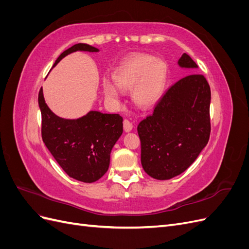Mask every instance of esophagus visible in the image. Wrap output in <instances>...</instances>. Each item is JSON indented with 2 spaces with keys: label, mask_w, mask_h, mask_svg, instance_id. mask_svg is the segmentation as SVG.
<instances>
[{
  "label": "esophagus",
  "mask_w": 249,
  "mask_h": 249,
  "mask_svg": "<svg viewBox=\"0 0 249 249\" xmlns=\"http://www.w3.org/2000/svg\"><path fill=\"white\" fill-rule=\"evenodd\" d=\"M132 129H133L132 123L129 122V120H127V119H124V132H126V133L127 132H131Z\"/></svg>",
  "instance_id": "1"
}]
</instances>
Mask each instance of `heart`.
<instances>
[{
  "label": "heart",
  "instance_id": "b5f03b06",
  "mask_svg": "<svg viewBox=\"0 0 249 249\" xmlns=\"http://www.w3.org/2000/svg\"><path fill=\"white\" fill-rule=\"evenodd\" d=\"M166 64L162 60L140 54L125 59L113 73V80L119 89L133 88V101L139 107L153 106L158 102L166 85ZM116 87L109 80L103 82L105 94L113 100L119 97Z\"/></svg>",
  "mask_w": 249,
  "mask_h": 249
}]
</instances>
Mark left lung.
Returning a JSON list of instances; mask_svg holds the SVG:
<instances>
[{
  "instance_id": "obj_1",
  "label": "left lung",
  "mask_w": 249,
  "mask_h": 249,
  "mask_svg": "<svg viewBox=\"0 0 249 249\" xmlns=\"http://www.w3.org/2000/svg\"><path fill=\"white\" fill-rule=\"evenodd\" d=\"M185 69H197L186 53ZM211 89L200 73L175 83L158 101L152 115L138 124L141 164L149 177L169 179L184 172L207 145L211 133Z\"/></svg>"
}]
</instances>
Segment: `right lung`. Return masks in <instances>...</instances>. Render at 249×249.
Instances as JSON below:
<instances>
[{"label": "right lung", "mask_w": 249, "mask_h": 249, "mask_svg": "<svg viewBox=\"0 0 249 249\" xmlns=\"http://www.w3.org/2000/svg\"><path fill=\"white\" fill-rule=\"evenodd\" d=\"M77 51L99 52L86 43L74 44L64 51L54 67L65 56ZM41 136L57 163L71 178L83 183H93L107 172L110 154L123 134V117L90 111L78 119H64L53 113L39 90Z\"/></svg>", "instance_id": "add662e5"}]
</instances>
